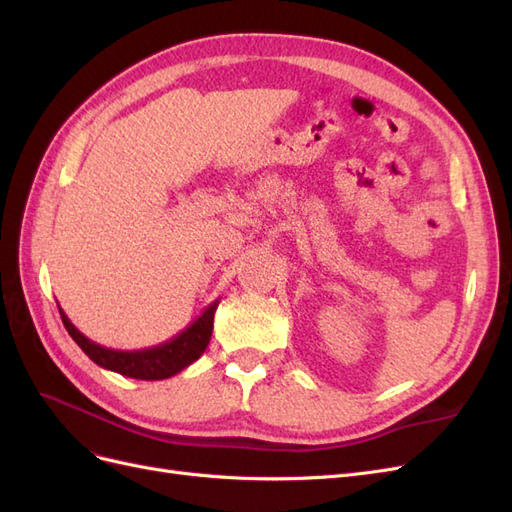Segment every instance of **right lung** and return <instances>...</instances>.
Segmentation results:
<instances>
[{
  "label": "right lung",
  "instance_id": "1",
  "mask_svg": "<svg viewBox=\"0 0 512 512\" xmlns=\"http://www.w3.org/2000/svg\"><path fill=\"white\" fill-rule=\"evenodd\" d=\"M218 303L220 301H213L211 305H207L203 309V314H200L190 327H185L181 333L170 337L168 342L160 346L143 348V350L104 348L96 342H91L89 337H85L79 329H76L61 307H59V314L70 337L81 346V350L96 365L136 380H166L170 376L179 374V371H183L188 365H192L196 359H200V354L207 350L211 333H213V316H215V309H218Z\"/></svg>",
  "mask_w": 512,
  "mask_h": 512
}]
</instances>
